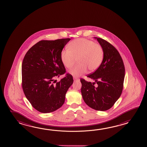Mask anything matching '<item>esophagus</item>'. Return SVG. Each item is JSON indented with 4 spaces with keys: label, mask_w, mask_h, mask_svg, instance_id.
Returning a JSON list of instances; mask_svg holds the SVG:
<instances>
[{
    "label": "esophagus",
    "mask_w": 147,
    "mask_h": 147,
    "mask_svg": "<svg viewBox=\"0 0 147 147\" xmlns=\"http://www.w3.org/2000/svg\"><path fill=\"white\" fill-rule=\"evenodd\" d=\"M74 81H76V80H79V78H77V77H74Z\"/></svg>",
    "instance_id": "1"
}]
</instances>
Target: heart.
Here are the masks:
<instances>
[{"label": "heart", "instance_id": "heart-1", "mask_svg": "<svg viewBox=\"0 0 147 147\" xmlns=\"http://www.w3.org/2000/svg\"><path fill=\"white\" fill-rule=\"evenodd\" d=\"M104 50L99 44L85 38L76 39L69 43L68 49L63 50L60 55L64 66L70 69L74 65L76 59L78 64L70 70V74L78 77L87 72L95 71L103 61Z\"/></svg>", "mask_w": 147, "mask_h": 147}]
</instances>
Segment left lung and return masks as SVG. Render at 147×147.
Wrapping results in <instances>:
<instances>
[{"label":"left lung","instance_id":"1","mask_svg":"<svg viewBox=\"0 0 147 147\" xmlns=\"http://www.w3.org/2000/svg\"><path fill=\"white\" fill-rule=\"evenodd\" d=\"M96 38L103 48L104 58L100 67L87 75L94 82L91 83L80 79L81 94L88 106L96 110L106 111L114 105L122 94L125 66L115 47L101 38Z\"/></svg>","mask_w":147,"mask_h":147}]
</instances>
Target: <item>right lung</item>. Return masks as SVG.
<instances>
[{
    "label": "right lung",
    "instance_id": "right-lung-1",
    "mask_svg": "<svg viewBox=\"0 0 147 147\" xmlns=\"http://www.w3.org/2000/svg\"><path fill=\"white\" fill-rule=\"evenodd\" d=\"M70 40L39 41L28 50L24 58L22 89L31 106L40 113L53 112L62 106L66 92L74 82L69 73L57 82L54 80L66 73L60 55Z\"/></svg>",
    "mask_w": 147,
    "mask_h": 147
}]
</instances>
